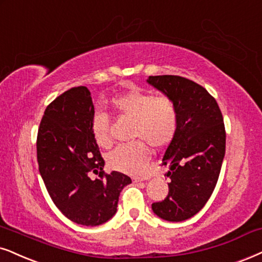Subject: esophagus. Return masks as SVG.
I'll return each mask as SVG.
<instances>
[{
	"mask_svg": "<svg viewBox=\"0 0 262 262\" xmlns=\"http://www.w3.org/2000/svg\"><path fill=\"white\" fill-rule=\"evenodd\" d=\"M132 180H133V183H139V181H144V180H146V179L139 178V177H133V178H132Z\"/></svg>",
	"mask_w": 262,
	"mask_h": 262,
	"instance_id": "1",
	"label": "esophagus"
}]
</instances>
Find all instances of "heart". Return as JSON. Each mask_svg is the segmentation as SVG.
I'll use <instances>...</instances> for the list:
<instances>
[{
	"label": "heart",
	"instance_id": "b5f03b06",
	"mask_svg": "<svg viewBox=\"0 0 262 262\" xmlns=\"http://www.w3.org/2000/svg\"><path fill=\"white\" fill-rule=\"evenodd\" d=\"M111 106L117 116L133 121L132 138L138 140L116 147L107 156V163L112 169L122 173L140 174L146 168L151 156L150 147L144 142L161 148L168 146L175 138L178 130L177 105L167 94L152 95L144 89L134 88L115 97L111 100ZM91 129L99 146H111L110 115L107 112L95 111Z\"/></svg>",
	"mask_w": 262,
	"mask_h": 262
}]
</instances>
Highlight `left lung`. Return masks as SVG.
I'll list each match as a JSON object with an SVG mask.
<instances>
[{"label": "left lung", "mask_w": 262, "mask_h": 262, "mask_svg": "<svg viewBox=\"0 0 262 262\" xmlns=\"http://www.w3.org/2000/svg\"><path fill=\"white\" fill-rule=\"evenodd\" d=\"M147 82L169 95L178 108V130L165 150L162 165H169L168 196L152 203L157 216L184 221L204 207L219 179L226 132L215 99L196 82L181 76H150Z\"/></svg>", "instance_id": "obj_1"}]
</instances>
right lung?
Returning a JSON list of instances; mask_svg holds the SVG:
<instances>
[{
	"mask_svg": "<svg viewBox=\"0 0 262 262\" xmlns=\"http://www.w3.org/2000/svg\"><path fill=\"white\" fill-rule=\"evenodd\" d=\"M93 114L88 88L69 89L46 108L36 141L39 174L53 203L69 220L85 226L110 220L121 191L132 183L120 171L105 173L92 134Z\"/></svg>",
	"mask_w": 262,
	"mask_h": 262,
	"instance_id": "1",
	"label": "right lung"
}]
</instances>
